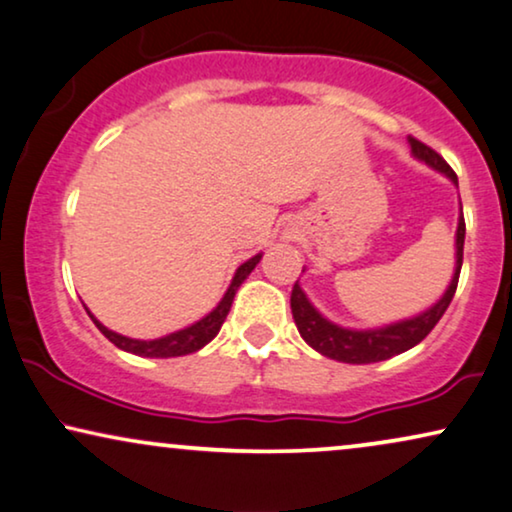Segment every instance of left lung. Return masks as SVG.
Returning <instances> with one entry per match:
<instances>
[{
	"label": "left lung",
	"instance_id": "8db88e82",
	"mask_svg": "<svg viewBox=\"0 0 512 512\" xmlns=\"http://www.w3.org/2000/svg\"><path fill=\"white\" fill-rule=\"evenodd\" d=\"M410 140L412 154L417 156L419 161H424L426 166L438 170V173L447 175L449 180L459 187V180H456V173L449 168V163L442 159V156L431 149L424 142L417 138ZM463 238H466V222H463V210L459 215V227H456V267L454 276L449 281L445 295H442L438 302H435L431 309L414 318L398 320V323L374 327V330H351V327H342L332 320H327L323 313H320L316 306L309 302V297L304 295V290L295 283L290 295V309L292 318H295V325L299 335L311 349H316L320 356H327L332 360H339V363H351V365H367V363H379V360H388L398 353L410 351L412 346H417L421 339H426L428 332L438 325L442 313L447 311L449 302H452L456 283H459L461 264H463Z\"/></svg>",
	"mask_w": 512,
	"mask_h": 512
}]
</instances>
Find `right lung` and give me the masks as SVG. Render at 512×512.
Instances as JSON below:
<instances>
[{"mask_svg": "<svg viewBox=\"0 0 512 512\" xmlns=\"http://www.w3.org/2000/svg\"><path fill=\"white\" fill-rule=\"evenodd\" d=\"M262 260V252L260 255L250 257L248 262H243L241 267L236 269L234 278H231V285L224 292L222 302L215 306L213 311L208 313V316H203L201 320H196L194 325L185 327V330H177V332H170L166 337H159V339H131V337H124L119 335V332H112L109 327H105L100 323L98 318L93 316L91 311H88V316L95 323V327L105 335L109 342L114 346H119L121 351H128V353H135V356H142V358H175V356H187V353H194L206 346L208 342H213L217 332H220V327L224 323V318H227V313L231 309V302H234V295L236 290L241 288V283L245 278L250 276V271L257 267Z\"/></svg>", "mask_w": 512, "mask_h": 512, "instance_id": "obj_1", "label": "right lung"}]
</instances>
